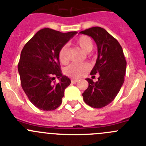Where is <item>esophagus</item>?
Returning <instances> with one entry per match:
<instances>
[{"instance_id": "esophagus-1", "label": "esophagus", "mask_w": 146, "mask_h": 146, "mask_svg": "<svg viewBox=\"0 0 146 146\" xmlns=\"http://www.w3.org/2000/svg\"><path fill=\"white\" fill-rule=\"evenodd\" d=\"M78 81V79H72L71 80V83L72 84H76V83Z\"/></svg>"}]
</instances>
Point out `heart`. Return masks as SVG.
I'll list each match as a JSON object with an SVG mask.
<instances>
[{"label":"heart","mask_w":146,"mask_h":146,"mask_svg":"<svg viewBox=\"0 0 146 146\" xmlns=\"http://www.w3.org/2000/svg\"><path fill=\"white\" fill-rule=\"evenodd\" d=\"M76 44L78 47L84 52H89L92 50L94 44L91 38L87 36H82L76 40ZM68 47L66 45H64L61 47L58 53V58L60 62L62 64H65L68 62ZM89 70V66L86 63H72L66 67L65 69V73L68 76L71 78H80L84 74L86 71Z\"/></svg>","instance_id":"b5f03b06"}]
</instances>
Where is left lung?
<instances>
[{
  "label": "left lung",
  "instance_id": "1",
  "mask_svg": "<svg viewBox=\"0 0 146 146\" xmlns=\"http://www.w3.org/2000/svg\"><path fill=\"white\" fill-rule=\"evenodd\" d=\"M80 34L91 36L97 45L98 57L91 75L99 74L98 81L86 78L88 87L83 93L86 104L94 108H102L116 97L123 84L127 62L122 47L104 29L95 27Z\"/></svg>",
  "mask_w": 146,
  "mask_h": 146
}]
</instances>
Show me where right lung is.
<instances>
[{"label":"right lung","mask_w":146,"mask_h":146,"mask_svg":"<svg viewBox=\"0 0 146 146\" xmlns=\"http://www.w3.org/2000/svg\"><path fill=\"white\" fill-rule=\"evenodd\" d=\"M76 34L42 29L21 50L18 64L21 87L30 102L39 110L52 111L62 103L65 89L71 81L62 74L58 53ZM54 77L59 78L58 84L52 83Z\"/></svg>","instance_id":"obj_1"}]
</instances>
